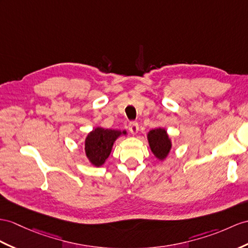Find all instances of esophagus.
<instances>
[{
  "label": "esophagus",
  "instance_id": "esophagus-1",
  "mask_svg": "<svg viewBox=\"0 0 248 248\" xmlns=\"http://www.w3.org/2000/svg\"><path fill=\"white\" fill-rule=\"evenodd\" d=\"M128 129L132 135H137L139 131V124L137 122H131L128 125Z\"/></svg>",
  "mask_w": 248,
  "mask_h": 248
}]
</instances>
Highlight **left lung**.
<instances>
[{"mask_svg":"<svg viewBox=\"0 0 248 248\" xmlns=\"http://www.w3.org/2000/svg\"><path fill=\"white\" fill-rule=\"evenodd\" d=\"M147 141L150 150L156 159L164 161L170 155L172 146L171 139L165 128L158 127L150 130L147 134Z\"/></svg>","mask_w":248,"mask_h":248,"instance_id":"left-lung-1","label":"left lung"}]
</instances>
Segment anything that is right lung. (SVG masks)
Here are the masks:
<instances>
[{
	"mask_svg": "<svg viewBox=\"0 0 248 248\" xmlns=\"http://www.w3.org/2000/svg\"><path fill=\"white\" fill-rule=\"evenodd\" d=\"M126 130L103 128L101 126L93 128L88 132L85 138V155L90 164L100 167L105 164L106 160L109 156L113 144L117 139L122 136H126Z\"/></svg>",
	"mask_w": 248,
	"mask_h": 248,
	"instance_id": "obj_1",
	"label": "right lung"
}]
</instances>
